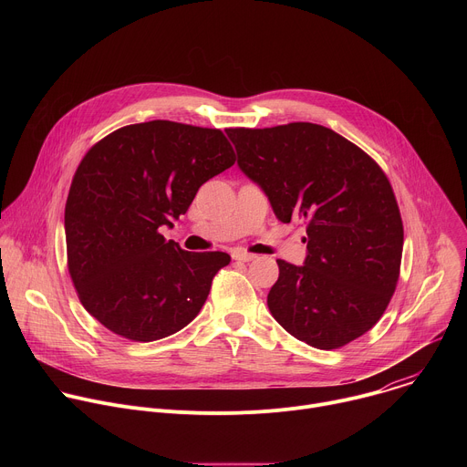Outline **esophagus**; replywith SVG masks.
<instances>
[{
    "instance_id": "obj_1",
    "label": "esophagus",
    "mask_w": 467,
    "mask_h": 467,
    "mask_svg": "<svg viewBox=\"0 0 467 467\" xmlns=\"http://www.w3.org/2000/svg\"><path fill=\"white\" fill-rule=\"evenodd\" d=\"M233 258H234V260H240V262H251V260L256 258V254L245 253V251H242V249H236V251H233Z\"/></svg>"
}]
</instances>
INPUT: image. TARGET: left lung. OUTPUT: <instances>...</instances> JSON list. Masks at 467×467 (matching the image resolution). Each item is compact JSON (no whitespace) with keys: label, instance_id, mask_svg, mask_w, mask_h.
<instances>
[{"label":"left lung","instance_id":"obj_1","mask_svg":"<svg viewBox=\"0 0 467 467\" xmlns=\"http://www.w3.org/2000/svg\"><path fill=\"white\" fill-rule=\"evenodd\" d=\"M225 132L275 216L306 222L305 262L277 260L272 316L316 349L357 340L384 314L401 268L403 222L384 171L338 132L308 121Z\"/></svg>","mask_w":467,"mask_h":467}]
</instances>
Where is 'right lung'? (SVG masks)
Masks as SVG:
<instances>
[{"instance_id": "1", "label": "right lung", "mask_w": 467, "mask_h": 467, "mask_svg": "<svg viewBox=\"0 0 467 467\" xmlns=\"http://www.w3.org/2000/svg\"><path fill=\"white\" fill-rule=\"evenodd\" d=\"M234 164L223 132L168 119L121 127L81 161L66 202L68 270L83 306L116 335L153 342L205 305L222 251L190 253L162 227Z\"/></svg>"}]
</instances>
